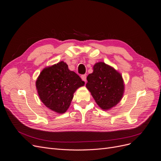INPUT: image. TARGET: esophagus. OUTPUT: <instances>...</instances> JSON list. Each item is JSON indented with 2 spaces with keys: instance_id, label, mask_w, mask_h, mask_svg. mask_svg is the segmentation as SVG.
I'll return each instance as SVG.
<instances>
[{
  "instance_id": "obj_1",
  "label": "esophagus",
  "mask_w": 161,
  "mask_h": 161,
  "mask_svg": "<svg viewBox=\"0 0 161 161\" xmlns=\"http://www.w3.org/2000/svg\"><path fill=\"white\" fill-rule=\"evenodd\" d=\"M81 78L83 81H84L85 82L86 81V74H84L81 75Z\"/></svg>"
}]
</instances>
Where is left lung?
I'll list each match as a JSON object with an SVG mask.
<instances>
[{
	"instance_id": "left-lung-1",
	"label": "left lung",
	"mask_w": 161,
	"mask_h": 161,
	"mask_svg": "<svg viewBox=\"0 0 161 161\" xmlns=\"http://www.w3.org/2000/svg\"><path fill=\"white\" fill-rule=\"evenodd\" d=\"M86 87L101 108L111 109L121 99L124 92L122 75L114 68L98 62L94 65L93 71L87 77Z\"/></svg>"
}]
</instances>
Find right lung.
I'll use <instances>...</instances> for the list:
<instances>
[{
  "instance_id": "add662e5",
  "label": "right lung",
  "mask_w": 161,
  "mask_h": 161,
  "mask_svg": "<svg viewBox=\"0 0 161 161\" xmlns=\"http://www.w3.org/2000/svg\"><path fill=\"white\" fill-rule=\"evenodd\" d=\"M84 81L64 62L44 68L36 82L38 96L50 109L58 114L68 110L77 88Z\"/></svg>"
}]
</instances>
